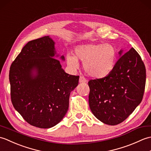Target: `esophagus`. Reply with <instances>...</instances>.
<instances>
[{
  "label": "esophagus",
  "mask_w": 151,
  "mask_h": 151,
  "mask_svg": "<svg viewBox=\"0 0 151 151\" xmlns=\"http://www.w3.org/2000/svg\"><path fill=\"white\" fill-rule=\"evenodd\" d=\"M79 82L81 83H84L87 82V80H86V78H84L83 76H81L79 78Z\"/></svg>",
  "instance_id": "obj_1"
}]
</instances>
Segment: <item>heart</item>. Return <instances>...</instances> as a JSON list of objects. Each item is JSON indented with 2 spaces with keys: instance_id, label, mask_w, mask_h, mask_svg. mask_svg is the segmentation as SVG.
I'll list each match as a JSON object with an SVG mask.
<instances>
[{
  "instance_id": "b5f03b06",
  "label": "heart",
  "mask_w": 151,
  "mask_h": 151,
  "mask_svg": "<svg viewBox=\"0 0 151 151\" xmlns=\"http://www.w3.org/2000/svg\"><path fill=\"white\" fill-rule=\"evenodd\" d=\"M76 56L73 54L67 56L68 65L73 69L78 67L80 60L84 63V69L89 75L95 78H104L113 70L117 52L110 44H85L75 48Z\"/></svg>"
}]
</instances>
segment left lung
Segmentation results:
<instances>
[{
	"mask_svg": "<svg viewBox=\"0 0 151 151\" xmlns=\"http://www.w3.org/2000/svg\"><path fill=\"white\" fill-rule=\"evenodd\" d=\"M111 73L90 80L89 105L93 114L102 123L116 125L124 121L142 102L146 82V69L137 51L122 54Z\"/></svg>",
	"mask_w": 151,
	"mask_h": 151,
	"instance_id": "1",
	"label": "left lung"
}]
</instances>
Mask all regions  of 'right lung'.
<instances>
[{"mask_svg":"<svg viewBox=\"0 0 151 151\" xmlns=\"http://www.w3.org/2000/svg\"><path fill=\"white\" fill-rule=\"evenodd\" d=\"M54 54L52 40L38 38L25 45L9 69L13 106L28 124L40 129L62 121L68 110L70 93L78 84L79 76L64 71ZM34 69L37 71L34 77Z\"/></svg>","mask_w":151,"mask_h":151,"instance_id":"1","label":"right lung"}]
</instances>
